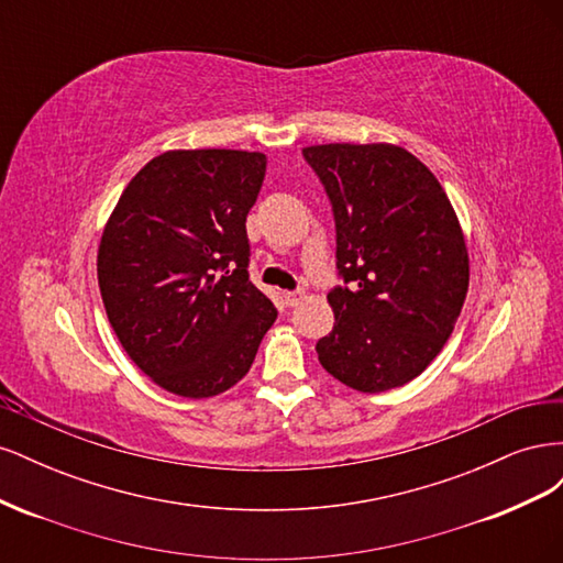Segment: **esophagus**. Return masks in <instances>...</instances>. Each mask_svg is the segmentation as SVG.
Wrapping results in <instances>:
<instances>
[{
    "instance_id": "1",
    "label": "esophagus",
    "mask_w": 563,
    "mask_h": 563,
    "mask_svg": "<svg viewBox=\"0 0 563 563\" xmlns=\"http://www.w3.org/2000/svg\"><path fill=\"white\" fill-rule=\"evenodd\" d=\"M300 300H302V291H288V294H284V302L288 305V308H296Z\"/></svg>"
}]
</instances>
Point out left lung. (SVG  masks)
<instances>
[{
	"label": "left lung",
	"mask_w": 563,
	"mask_h": 563,
	"mask_svg": "<svg viewBox=\"0 0 563 563\" xmlns=\"http://www.w3.org/2000/svg\"><path fill=\"white\" fill-rule=\"evenodd\" d=\"M335 218L333 331L319 364L356 391L418 378L453 333L470 286V255L444 187L389 143L302 147Z\"/></svg>",
	"instance_id": "obj_1"
}]
</instances>
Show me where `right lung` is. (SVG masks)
I'll use <instances>...</instances> for the list:
<instances>
[{
	"label": "right lung",
	"mask_w": 563,
	"mask_h": 563,
	"mask_svg": "<svg viewBox=\"0 0 563 563\" xmlns=\"http://www.w3.org/2000/svg\"><path fill=\"white\" fill-rule=\"evenodd\" d=\"M265 155L168 150L131 178L98 246L110 327L145 376L185 399L240 383L277 310L249 282L246 216Z\"/></svg>",
	"instance_id": "obj_1"
}]
</instances>
